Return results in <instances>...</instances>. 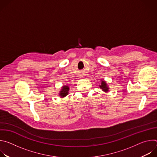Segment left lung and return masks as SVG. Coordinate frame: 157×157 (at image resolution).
Instances as JSON below:
<instances>
[{
  "label": "left lung",
  "instance_id": "8db88e82",
  "mask_svg": "<svg viewBox=\"0 0 157 157\" xmlns=\"http://www.w3.org/2000/svg\"><path fill=\"white\" fill-rule=\"evenodd\" d=\"M99 87L102 89V91H104L105 93H107L109 90V86H107L106 81H105L104 80H101V84L99 85Z\"/></svg>",
  "mask_w": 157,
  "mask_h": 157
}]
</instances>
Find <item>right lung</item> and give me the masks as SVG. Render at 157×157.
Returning <instances> with one entry per match:
<instances>
[{
	"label": "right lung",
	"instance_id": "right-lung-1",
	"mask_svg": "<svg viewBox=\"0 0 157 157\" xmlns=\"http://www.w3.org/2000/svg\"><path fill=\"white\" fill-rule=\"evenodd\" d=\"M69 91H70V87L68 85H64L61 87V90L59 92V96L60 98H63L66 97L67 95H68L69 94Z\"/></svg>",
	"mask_w": 157,
	"mask_h": 157
}]
</instances>
